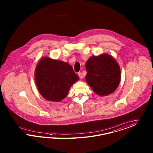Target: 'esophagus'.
Segmentation results:
<instances>
[{
	"mask_svg": "<svg viewBox=\"0 0 153 153\" xmlns=\"http://www.w3.org/2000/svg\"><path fill=\"white\" fill-rule=\"evenodd\" d=\"M78 75H79V77L80 79H82V78H83V75H82V74L81 72H79V73L78 74Z\"/></svg>",
	"mask_w": 153,
	"mask_h": 153,
	"instance_id": "esophagus-1",
	"label": "esophagus"
}]
</instances>
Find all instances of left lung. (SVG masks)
Returning a JSON list of instances; mask_svg holds the SVG:
<instances>
[{
    "label": "left lung",
    "mask_w": 153,
    "mask_h": 153,
    "mask_svg": "<svg viewBox=\"0 0 153 153\" xmlns=\"http://www.w3.org/2000/svg\"><path fill=\"white\" fill-rule=\"evenodd\" d=\"M85 79L93 91L100 96L112 93L120 81V69L116 60L108 54L92 56L86 62Z\"/></svg>",
    "instance_id": "left-lung-1"
}]
</instances>
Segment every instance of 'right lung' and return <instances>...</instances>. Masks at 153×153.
<instances>
[{
	"instance_id": "1",
	"label": "right lung",
	"mask_w": 153,
	"mask_h": 153,
	"mask_svg": "<svg viewBox=\"0 0 153 153\" xmlns=\"http://www.w3.org/2000/svg\"><path fill=\"white\" fill-rule=\"evenodd\" d=\"M79 79L70 64L46 57L40 60L35 71L38 91L44 98L50 101L63 100L71 86Z\"/></svg>"
}]
</instances>
